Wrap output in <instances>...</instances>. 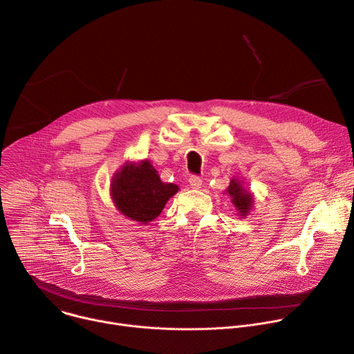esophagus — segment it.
Masks as SVG:
<instances>
[{"label":"esophagus","instance_id":"34e87169","mask_svg":"<svg viewBox=\"0 0 354 354\" xmlns=\"http://www.w3.org/2000/svg\"><path fill=\"white\" fill-rule=\"evenodd\" d=\"M189 185H190L193 189H198V187L201 186V179H200L198 176H196V175H192V176L189 178Z\"/></svg>","mask_w":354,"mask_h":354}]
</instances>
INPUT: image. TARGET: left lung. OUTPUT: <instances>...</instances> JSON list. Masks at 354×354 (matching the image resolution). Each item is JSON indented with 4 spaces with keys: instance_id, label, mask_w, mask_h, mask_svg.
Wrapping results in <instances>:
<instances>
[{
    "instance_id": "left-lung-1",
    "label": "left lung",
    "mask_w": 354,
    "mask_h": 354,
    "mask_svg": "<svg viewBox=\"0 0 354 354\" xmlns=\"http://www.w3.org/2000/svg\"><path fill=\"white\" fill-rule=\"evenodd\" d=\"M227 193L231 196L232 205L235 206L239 216L241 217L248 216L252 205H254V196H252V193L249 190H246L241 185V182L235 178L231 179L230 186L227 187Z\"/></svg>"
}]
</instances>
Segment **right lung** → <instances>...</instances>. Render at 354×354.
Wrapping results in <instances>:
<instances>
[{
  "label": "right lung",
  "mask_w": 354,
  "mask_h": 354,
  "mask_svg": "<svg viewBox=\"0 0 354 354\" xmlns=\"http://www.w3.org/2000/svg\"><path fill=\"white\" fill-rule=\"evenodd\" d=\"M179 187L164 183L149 161L127 162L112 178L111 194L116 209L127 218L148 224L161 214Z\"/></svg>",
  "instance_id": "right-lung-1"
}]
</instances>
